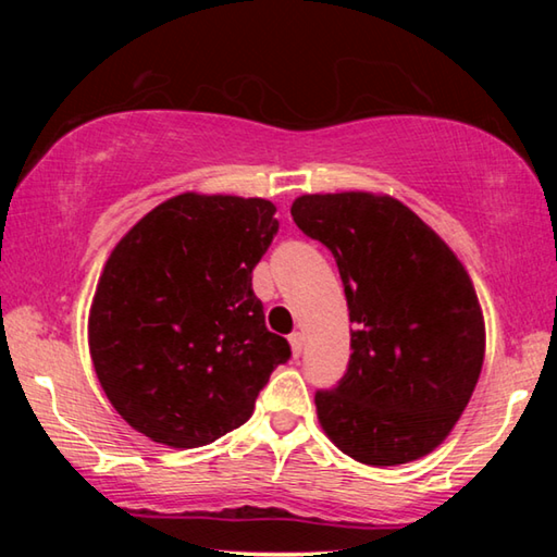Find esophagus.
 Here are the masks:
<instances>
[{
  "mask_svg": "<svg viewBox=\"0 0 557 557\" xmlns=\"http://www.w3.org/2000/svg\"><path fill=\"white\" fill-rule=\"evenodd\" d=\"M289 346H292V354H295V358H299L301 348H305V336H301L299 332L289 334Z\"/></svg>",
  "mask_w": 557,
  "mask_h": 557,
  "instance_id": "1",
  "label": "esophagus"
}]
</instances>
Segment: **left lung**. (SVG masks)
I'll return each instance as SVG.
<instances>
[{
	"instance_id": "1",
	"label": "left lung",
	"mask_w": 557,
	"mask_h": 557,
	"mask_svg": "<svg viewBox=\"0 0 557 557\" xmlns=\"http://www.w3.org/2000/svg\"><path fill=\"white\" fill-rule=\"evenodd\" d=\"M292 219L332 250L354 322L344 379L314 395L319 425L361 465L430 455L484 363V317L465 265L393 196L307 194Z\"/></svg>"
}]
</instances>
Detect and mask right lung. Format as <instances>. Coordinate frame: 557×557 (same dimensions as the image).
I'll return each instance as SVG.
<instances>
[{
    "mask_svg": "<svg viewBox=\"0 0 557 557\" xmlns=\"http://www.w3.org/2000/svg\"><path fill=\"white\" fill-rule=\"evenodd\" d=\"M275 211L265 199L186 191L110 252L90 305V358L112 408L152 442L191 449L240 428L292 356L252 292Z\"/></svg>",
    "mask_w": 557,
    "mask_h": 557,
    "instance_id": "1",
    "label": "right lung"
}]
</instances>
